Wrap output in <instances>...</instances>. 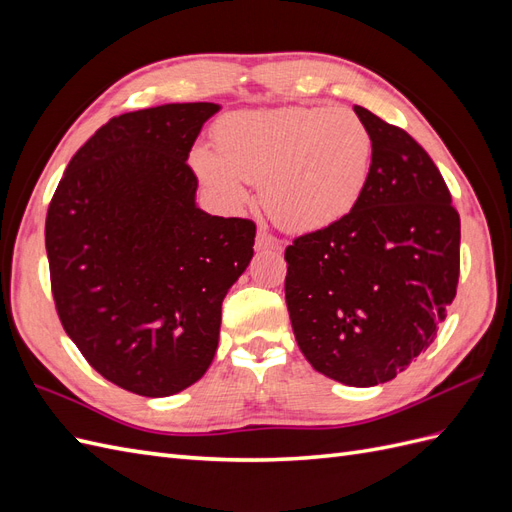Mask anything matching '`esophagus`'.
<instances>
[{
	"mask_svg": "<svg viewBox=\"0 0 512 512\" xmlns=\"http://www.w3.org/2000/svg\"><path fill=\"white\" fill-rule=\"evenodd\" d=\"M277 247H280V241H277L269 230L258 228V232H256V250L265 252V250H277Z\"/></svg>",
	"mask_w": 512,
	"mask_h": 512,
	"instance_id": "obj_1",
	"label": "esophagus"
}]
</instances>
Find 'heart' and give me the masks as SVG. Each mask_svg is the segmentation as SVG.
Returning <instances> with one entry per match:
<instances>
[{"label": "heart", "instance_id": "obj_1", "mask_svg": "<svg viewBox=\"0 0 512 512\" xmlns=\"http://www.w3.org/2000/svg\"><path fill=\"white\" fill-rule=\"evenodd\" d=\"M374 141L350 108L294 106L247 111L215 126V153L198 147L192 164L226 209L260 183L262 205L286 230L314 232L344 220L369 179Z\"/></svg>", "mask_w": 512, "mask_h": 512}]
</instances>
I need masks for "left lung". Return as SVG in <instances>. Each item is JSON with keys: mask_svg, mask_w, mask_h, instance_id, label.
I'll list each match as a JSON object with an SVG mask.
<instances>
[{"mask_svg": "<svg viewBox=\"0 0 512 512\" xmlns=\"http://www.w3.org/2000/svg\"><path fill=\"white\" fill-rule=\"evenodd\" d=\"M374 156L356 207L286 247L294 337L320 374L393 380L427 350L459 282V213L429 153L363 106Z\"/></svg>", "mask_w": 512, "mask_h": 512, "instance_id": "obj_1", "label": "left lung"}]
</instances>
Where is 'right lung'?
Wrapping results in <instances>:
<instances>
[{
    "instance_id": "add662e5",
    "label": "right lung",
    "mask_w": 512,
    "mask_h": 512,
    "mask_svg": "<svg viewBox=\"0 0 512 512\" xmlns=\"http://www.w3.org/2000/svg\"><path fill=\"white\" fill-rule=\"evenodd\" d=\"M213 102L113 117L74 153L46 213L57 316L102 378L168 397L205 376L256 224L196 207L190 164Z\"/></svg>"
}]
</instances>
